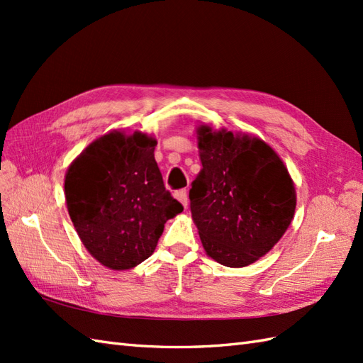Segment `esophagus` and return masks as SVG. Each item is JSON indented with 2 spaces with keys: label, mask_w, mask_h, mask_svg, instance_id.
<instances>
[{
  "label": "esophagus",
  "mask_w": 363,
  "mask_h": 363,
  "mask_svg": "<svg viewBox=\"0 0 363 363\" xmlns=\"http://www.w3.org/2000/svg\"><path fill=\"white\" fill-rule=\"evenodd\" d=\"M174 198L179 201L184 207H187V203H189V194L187 190H177L174 191Z\"/></svg>",
  "instance_id": "esophagus-1"
}]
</instances>
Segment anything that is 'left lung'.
Returning a JSON list of instances; mask_svg holds the SVG:
<instances>
[{
    "instance_id": "8db88e82",
    "label": "left lung",
    "mask_w": 363,
    "mask_h": 363,
    "mask_svg": "<svg viewBox=\"0 0 363 363\" xmlns=\"http://www.w3.org/2000/svg\"><path fill=\"white\" fill-rule=\"evenodd\" d=\"M201 172L191 182L190 211L206 254L242 268L281 240L296 209L287 167L262 138L196 128Z\"/></svg>"
}]
</instances>
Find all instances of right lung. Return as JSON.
<instances>
[{
	"instance_id": "right-lung-1",
	"label": "right lung",
	"mask_w": 363,
	"mask_h": 363,
	"mask_svg": "<svg viewBox=\"0 0 363 363\" xmlns=\"http://www.w3.org/2000/svg\"><path fill=\"white\" fill-rule=\"evenodd\" d=\"M157 140L140 130H111L91 142L65 173L68 215L99 264L123 272L157 246L182 204L165 190L154 159Z\"/></svg>"
}]
</instances>
